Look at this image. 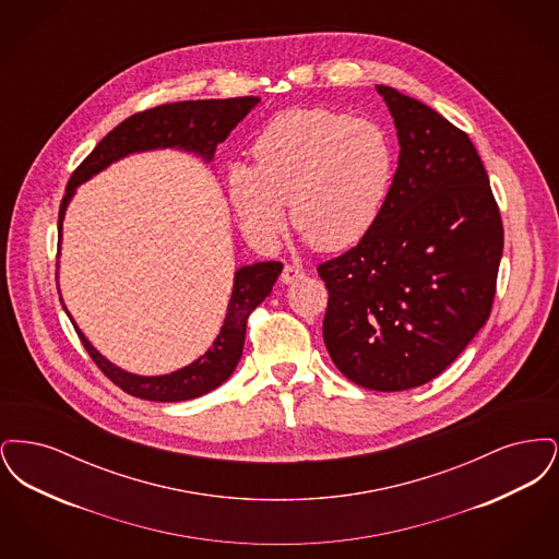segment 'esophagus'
<instances>
[{"mask_svg": "<svg viewBox=\"0 0 559 559\" xmlns=\"http://www.w3.org/2000/svg\"><path fill=\"white\" fill-rule=\"evenodd\" d=\"M304 270L299 266H292V264H287V266L283 267V274H281V281L285 283V285H292L295 281H299V278H304Z\"/></svg>", "mask_w": 559, "mask_h": 559, "instance_id": "obj_1", "label": "esophagus"}]
</instances>
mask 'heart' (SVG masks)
Instances as JSON below:
<instances>
[{"label":"heart","instance_id":"1","mask_svg":"<svg viewBox=\"0 0 559 559\" xmlns=\"http://www.w3.org/2000/svg\"><path fill=\"white\" fill-rule=\"evenodd\" d=\"M251 160L226 171L228 197L245 233L278 239L292 215L304 240L342 251L367 239L388 207L399 153L371 119L331 108L276 115L253 140Z\"/></svg>","mask_w":559,"mask_h":559}]
</instances>
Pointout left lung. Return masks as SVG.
<instances>
[{"label": "left lung", "instance_id": "obj_1", "mask_svg": "<svg viewBox=\"0 0 559 559\" xmlns=\"http://www.w3.org/2000/svg\"><path fill=\"white\" fill-rule=\"evenodd\" d=\"M400 155L371 235L320 264L322 337L360 388L402 392L444 371L490 317L503 224L469 135L440 112L377 85Z\"/></svg>", "mask_w": 559, "mask_h": 559}]
</instances>
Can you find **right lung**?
<instances>
[{
    "instance_id": "obj_1",
    "label": "right lung",
    "mask_w": 559,
    "mask_h": 559,
    "mask_svg": "<svg viewBox=\"0 0 559 559\" xmlns=\"http://www.w3.org/2000/svg\"><path fill=\"white\" fill-rule=\"evenodd\" d=\"M260 103L258 96L226 98V100H187L171 103L160 107L148 108L135 112L123 123H119L112 132H108L100 144L85 157L80 167L73 171L67 194L60 203L58 213V239H62V222L67 207L75 194V190L92 176L107 169L110 163L123 159L132 153L157 151V148H180L194 153L203 160H212L215 146L224 142L230 132L247 117V112ZM283 270L281 262H258L251 266H242L235 272V287L228 301V312L224 324L213 342V346L194 362L185 369L144 377L135 372L123 371L112 365L90 340L81 333L80 326L73 322L81 344L98 365V369L108 379L119 385L123 392L135 399L151 402H182L207 394L222 385L239 365L245 331L249 314L266 299L278 274ZM64 308V306H62Z\"/></svg>"
}]
</instances>
